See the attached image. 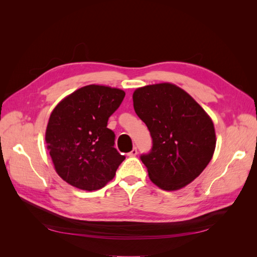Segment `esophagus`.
Returning <instances> with one entry per match:
<instances>
[{"label": "esophagus", "instance_id": "34e87169", "mask_svg": "<svg viewBox=\"0 0 257 257\" xmlns=\"http://www.w3.org/2000/svg\"><path fill=\"white\" fill-rule=\"evenodd\" d=\"M127 155H128V157H136V155H137V148L134 147L133 149H132V151L127 153Z\"/></svg>", "mask_w": 257, "mask_h": 257}]
</instances>
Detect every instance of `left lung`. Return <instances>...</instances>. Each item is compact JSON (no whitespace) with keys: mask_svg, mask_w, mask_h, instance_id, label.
<instances>
[{"mask_svg":"<svg viewBox=\"0 0 257 257\" xmlns=\"http://www.w3.org/2000/svg\"><path fill=\"white\" fill-rule=\"evenodd\" d=\"M133 102L152 138L150 152L141 155L151 181L165 191L192 182L207 167L215 149L210 116L191 95L172 83L138 88Z\"/></svg>","mask_w":257,"mask_h":257,"instance_id":"1","label":"left lung"}]
</instances>
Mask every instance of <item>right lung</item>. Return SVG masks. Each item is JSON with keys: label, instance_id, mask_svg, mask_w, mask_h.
I'll use <instances>...</instances> for the list:
<instances>
[{"label": "right lung", "instance_id": "right-lung-1", "mask_svg": "<svg viewBox=\"0 0 257 257\" xmlns=\"http://www.w3.org/2000/svg\"><path fill=\"white\" fill-rule=\"evenodd\" d=\"M124 96L120 89L90 84L61 100L51 112L47 149L58 175L75 188H104L125 159L116 151L115 135L107 127Z\"/></svg>", "mask_w": 257, "mask_h": 257}]
</instances>
